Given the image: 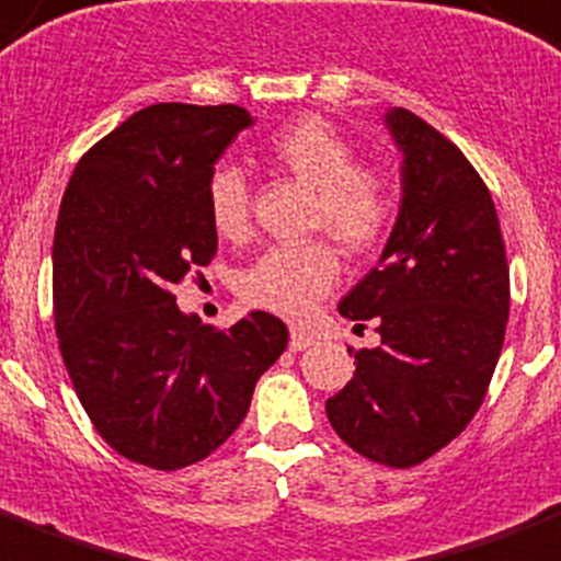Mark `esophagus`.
I'll return each mask as SVG.
<instances>
[{"mask_svg":"<svg viewBox=\"0 0 561 561\" xmlns=\"http://www.w3.org/2000/svg\"><path fill=\"white\" fill-rule=\"evenodd\" d=\"M320 336L313 334V331H305V328H290V352H305V348H311Z\"/></svg>","mask_w":561,"mask_h":561,"instance_id":"obj_1","label":"esophagus"}]
</instances>
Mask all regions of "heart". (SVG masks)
Instances as JSON below:
<instances>
[{
  "label": "heart",
  "mask_w": 561,
  "mask_h": 561,
  "mask_svg": "<svg viewBox=\"0 0 561 561\" xmlns=\"http://www.w3.org/2000/svg\"><path fill=\"white\" fill-rule=\"evenodd\" d=\"M267 154L313 190V230H328L345 248L366 250L389 233L398 216V184L377 163L357 161V149L334 123L305 115L267 140ZM250 184L244 172L221 163L207 178L209 225L225 239L250 230ZM343 262L331 241H296L265 250L241 271L244 302L308 317L340 282Z\"/></svg>",
  "instance_id": "obj_1"
}]
</instances>
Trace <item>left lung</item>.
Wrapping results in <instances>:
<instances>
[{
  "label": "left lung",
  "instance_id": "1",
  "mask_svg": "<svg viewBox=\"0 0 561 561\" xmlns=\"http://www.w3.org/2000/svg\"><path fill=\"white\" fill-rule=\"evenodd\" d=\"M403 152V202L383 256L340 302L375 320L377 348L325 412L354 453L394 470L426 461L484 403L510 313L493 195L463 152L407 108L386 115Z\"/></svg>",
  "mask_w": 561,
  "mask_h": 561
}]
</instances>
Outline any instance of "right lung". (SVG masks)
<instances>
[{"mask_svg":"<svg viewBox=\"0 0 561 561\" xmlns=\"http://www.w3.org/2000/svg\"><path fill=\"white\" fill-rule=\"evenodd\" d=\"M248 108L158 103L75 167L54 230V325L85 414L117 455L181 470L225 444L288 328L250 311L218 331L175 305L216 256L207 178Z\"/></svg>","mask_w":561,"mask_h":561,"instance_id":"1","label":"right lung"}]
</instances>
